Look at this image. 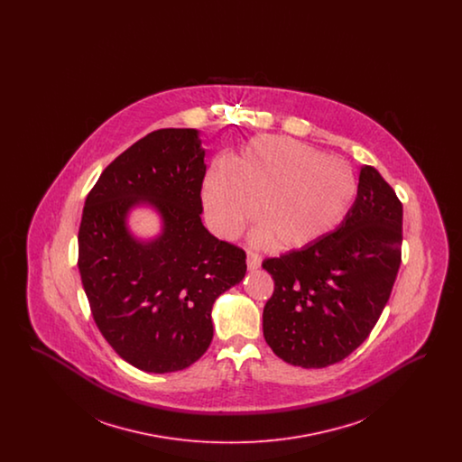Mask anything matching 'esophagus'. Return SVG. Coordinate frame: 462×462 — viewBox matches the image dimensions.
I'll return each instance as SVG.
<instances>
[{
	"instance_id": "34e87169",
	"label": "esophagus",
	"mask_w": 462,
	"mask_h": 462,
	"mask_svg": "<svg viewBox=\"0 0 462 462\" xmlns=\"http://www.w3.org/2000/svg\"><path fill=\"white\" fill-rule=\"evenodd\" d=\"M245 263L249 270H256L262 266V258L256 254V253H247V258H245Z\"/></svg>"
}]
</instances>
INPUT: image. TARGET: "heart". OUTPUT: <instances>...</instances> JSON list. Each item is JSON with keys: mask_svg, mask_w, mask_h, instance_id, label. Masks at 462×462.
<instances>
[{"mask_svg": "<svg viewBox=\"0 0 462 462\" xmlns=\"http://www.w3.org/2000/svg\"><path fill=\"white\" fill-rule=\"evenodd\" d=\"M356 198L352 168L284 136L253 140L234 162L217 161L204 180L202 206L211 230L234 239L260 221L254 245L303 249L326 237L346 217Z\"/></svg>", "mask_w": 462, "mask_h": 462, "instance_id": "b5f03b06", "label": "heart"}]
</instances>
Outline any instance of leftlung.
Returning <instances> with one entry per match:
<instances>
[{"mask_svg": "<svg viewBox=\"0 0 462 462\" xmlns=\"http://www.w3.org/2000/svg\"><path fill=\"white\" fill-rule=\"evenodd\" d=\"M402 202L364 166L350 211L320 241L264 260L275 289L263 308V336L291 365L341 362L371 334L402 262Z\"/></svg>", "mask_w": 462, "mask_h": 462, "instance_id": "obj_1", "label": "left lung"}]
</instances>
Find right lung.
Returning <instances> with one entry per match:
<instances>
[{"label": "right lung", "instance_id": "right-lung-1", "mask_svg": "<svg viewBox=\"0 0 462 462\" xmlns=\"http://www.w3.org/2000/svg\"><path fill=\"white\" fill-rule=\"evenodd\" d=\"M206 175L198 130L149 133L102 171L78 234V266L97 328L114 352L145 373H175L211 345V308L245 275V253L200 221ZM136 205L163 220L152 242L127 228Z\"/></svg>", "mask_w": 462, "mask_h": 462}]
</instances>
